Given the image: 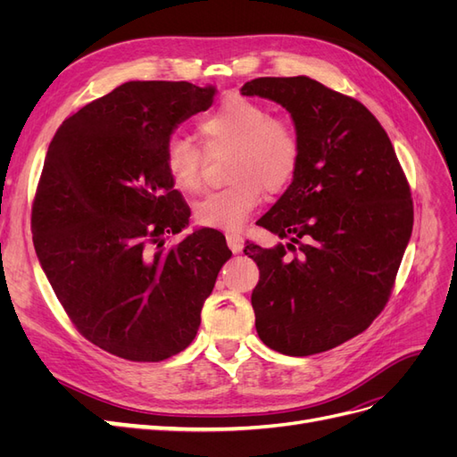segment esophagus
Wrapping results in <instances>:
<instances>
[{
  "label": "esophagus",
  "instance_id": "esophagus-1",
  "mask_svg": "<svg viewBox=\"0 0 457 457\" xmlns=\"http://www.w3.org/2000/svg\"><path fill=\"white\" fill-rule=\"evenodd\" d=\"M227 244L232 250V253H240L244 250V238L240 237V234L232 232V234H227Z\"/></svg>",
  "mask_w": 457,
  "mask_h": 457
}]
</instances>
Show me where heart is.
Listing matches in <instances>:
<instances>
[{"label":"heart","mask_w":457,"mask_h":457,"mask_svg":"<svg viewBox=\"0 0 457 457\" xmlns=\"http://www.w3.org/2000/svg\"><path fill=\"white\" fill-rule=\"evenodd\" d=\"M205 152L228 150L225 188L200 200L195 217L202 227L238 230L259 205L262 188L270 195L286 190L301 163V139L295 126L276 118L270 110L245 96H227L213 112L198 121ZM165 171L173 185L196 195L204 188L205 154L183 137H173L165 146Z\"/></svg>","instance_id":"heart-1"}]
</instances>
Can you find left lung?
Masks as SVG:
<instances>
[{"label": "left lung", "mask_w": 457, "mask_h": 457, "mask_svg": "<svg viewBox=\"0 0 457 457\" xmlns=\"http://www.w3.org/2000/svg\"><path fill=\"white\" fill-rule=\"evenodd\" d=\"M282 104L301 139L292 185L259 227L286 240L245 245L267 347L309 356L353 339L391 297L411 237L413 204L391 139L370 110L307 76L257 78L240 89Z\"/></svg>", "instance_id": "1"}]
</instances>
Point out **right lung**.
Wrapping results in <instances>:
<instances>
[{
	"label": "right lung",
	"mask_w": 457,
	"mask_h": 457,
	"mask_svg": "<svg viewBox=\"0 0 457 457\" xmlns=\"http://www.w3.org/2000/svg\"><path fill=\"white\" fill-rule=\"evenodd\" d=\"M213 95L188 81H128L66 118L47 150L32 205L41 269L79 334L131 362L188 347L232 255L213 228L165 244L190 217L165 146Z\"/></svg>",
	"instance_id": "1"
}]
</instances>
